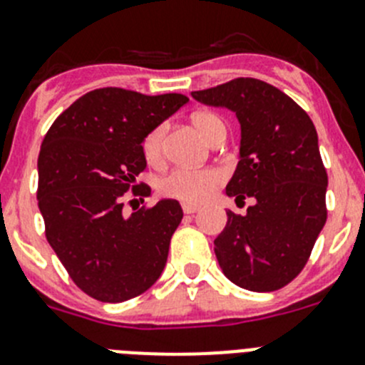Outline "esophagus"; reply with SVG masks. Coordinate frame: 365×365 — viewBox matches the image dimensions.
<instances>
[{
	"instance_id": "esophagus-1",
	"label": "esophagus",
	"mask_w": 365,
	"mask_h": 365,
	"mask_svg": "<svg viewBox=\"0 0 365 365\" xmlns=\"http://www.w3.org/2000/svg\"><path fill=\"white\" fill-rule=\"evenodd\" d=\"M199 210H201L199 206L190 205V202H182V212H185V214H197Z\"/></svg>"
}]
</instances>
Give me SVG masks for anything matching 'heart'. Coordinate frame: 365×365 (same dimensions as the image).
Returning <instances> with one entry per match:
<instances>
[{"label": "heart", "instance_id": "heart-1", "mask_svg": "<svg viewBox=\"0 0 365 365\" xmlns=\"http://www.w3.org/2000/svg\"><path fill=\"white\" fill-rule=\"evenodd\" d=\"M195 130L210 140L212 135L225 128L221 118L214 113L201 111L195 113L192 117ZM163 138H164V128L157 125L150 133L144 137L143 140V155L148 164L157 166L163 163ZM221 173L215 170H186V168H175L172 172H168L166 175L160 177L157 190L163 193L164 197L177 199L180 202H190V205H199V202L206 201L210 197L212 192L221 185Z\"/></svg>", "mask_w": 365, "mask_h": 365}]
</instances>
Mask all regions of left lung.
<instances>
[{
    "label": "left lung",
    "instance_id": "left-lung-1",
    "mask_svg": "<svg viewBox=\"0 0 365 365\" xmlns=\"http://www.w3.org/2000/svg\"><path fill=\"white\" fill-rule=\"evenodd\" d=\"M192 96L228 108L241 124L240 163L228 197L247 214L228 210L215 237L225 276L241 289L278 291L303 270L327 221V172L309 115L291 96L263 80L235 78Z\"/></svg>",
    "mask_w": 365,
    "mask_h": 365
}]
</instances>
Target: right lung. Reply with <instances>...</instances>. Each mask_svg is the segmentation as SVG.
Listing matches in <instances>:
<instances>
[{"instance_id":"add662e5","label":"right lung","mask_w":365,"mask_h":365,"mask_svg":"<svg viewBox=\"0 0 365 365\" xmlns=\"http://www.w3.org/2000/svg\"><path fill=\"white\" fill-rule=\"evenodd\" d=\"M186 102L179 93L102 87L71 104L41 143L36 195L45 237L76 287L98 302L135 298L163 274L180 205L163 199L125 215L124 195H150L135 180L146 168L143 140Z\"/></svg>"}]
</instances>
